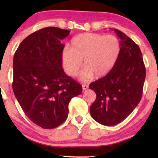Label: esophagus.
Masks as SVG:
<instances>
[{
  "label": "esophagus",
  "instance_id": "34e87169",
  "mask_svg": "<svg viewBox=\"0 0 158 158\" xmlns=\"http://www.w3.org/2000/svg\"><path fill=\"white\" fill-rule=\"evenodd\" d=\"M82 87H83V90H87L88 88V85H85V84H84V85H82Z\"/></svg>",
  "mask_w": 158,
  "mask_h": 158
}]
</instances>
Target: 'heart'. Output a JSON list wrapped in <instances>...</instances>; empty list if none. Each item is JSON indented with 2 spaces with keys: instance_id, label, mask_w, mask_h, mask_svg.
Returning <instances> with one entry per match:
<instances>
[{
  "instance_id": "heart-1",
  "label": "heart",
  "mask_w": 158,
  "mask_h": 158,
  "mask_svg": "<svg viewBox=\"0 0 158 158\" xmlns=\"http://www.w3.org/2000/svg\"><path fill=\"white\" fill-rule=\"evenodd\" d=\"M120 49L119 40L112 34H81L73 39L70 49L62 52V65L67 74L75 76L83 60L85 68L81 73V80L87 81L94 75L102 77L115 65Z\"/></svg>"
}]
</instances>
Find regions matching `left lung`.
<instances>
[{
	"label": "left lung",
	"instance_id": "obj_1",
	"mask_svg": "<svg viewBox=\"0 0 158 158\" xmlns=\"http://www.w3.org/2000/svg\"><path fill=\"white\" fill-rule=\"evenodd\" d=\"M121 49L115 65L103 77L90 84L96 94L90 113L95 121L114 126L124 120L142 98L146 70L138 45L118 29Z\"/></svg>",
	"mask_w": 158,
	"mask_h": 158
}]
</instances>
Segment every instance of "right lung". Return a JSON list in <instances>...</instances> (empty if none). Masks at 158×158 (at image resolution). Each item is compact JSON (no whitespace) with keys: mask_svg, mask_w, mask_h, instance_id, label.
Segmentation results:
<instances>
[{"mask_svg":"<svg viewBox=\"0 0 158 158\" xmlns=\"http://www.w3.org/2000/svg\"><path fill=\"white\" fill-rule=\"evenodd\" d=\"M70 31L46 27L23 40L14 54L13 90L28 118L43 129L60 126L82 85L62 69L61 40Z\"/></svg>","mask_w":158,"mask_h":158,"instance_id":"1","label":"right lung"}]
</instances>
